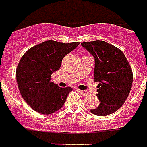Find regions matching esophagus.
I'll list each match as a JSON object with an SVG mask.
<instances>
[{
	"instance_id": "obj_1",
	"label": "esophagus",
	"mask_w": 147,
	"mask_h": 147,
	"mask_svg": "<svg viewBox=\"0 0 147 147\" xmlns=\"http://www.w3.org/2000/svg\"><path fill=\"white\" fill-rule=\"evenodd\" d=\"M77 90H78V92L81 94V95H85V94H87V92L84 91V90H80V89H77Z\"/></svg>"
}]
</instances>
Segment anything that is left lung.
Returning a JSON list of instances; mask_svg holds the SVG:
<instances>
[{
  "instance_id": "8db88e82",
  "label": "left lung",
  "mask_w": 147,
  "mask_h": 147,
  "mask_svg": "<svg viewBox=\"0 0 147 147\" xmlns=\"http://www.w3.org/2000/svg\"><path fill=\"white\" fill-rule=\"evenodd\" d=\"M81 45L95 61L94 80L98 82L99 105L90 110L94 115L105 116L119 109L129 96L133 84V71L124 53L103 40L83 42Z\"/></svg>"
}]
</instances>
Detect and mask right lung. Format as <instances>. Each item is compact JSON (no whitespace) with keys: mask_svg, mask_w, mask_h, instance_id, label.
Instances as JSON below:
<instances>
[{"mask_svg":"<svg viewBox=\"0 0 147 147\" xmlns=\"http://www.w3.org/2000/svg\"><path fill=\"white\" fill-rule=\"evenodd\" d=\"M79 45L46 40L23 54L16 69V80L23 98L34 111L49 115L62 108L72 88L58 87L50 81L51 75L59 70L63 58Z\"/></svg>","mask_w":147,"mask_h":147,"instance_id":"obj_1","label":"right lung"}]
</instances>
